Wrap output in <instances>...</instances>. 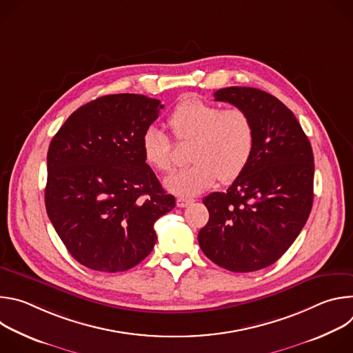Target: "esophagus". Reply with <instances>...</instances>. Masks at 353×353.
Here are the masks:
<instances>
[{
	"label": "esophagus",
	"instance_id": "34e87169",
	"mask_svg": "<svg viewBox=\"0 0 353 353\" xmlns=\"http://www.w3.org/2000/svg\"><path fill=\"white\" fill-rule=\"evenodd\" d=\"M192 203H194V199H191V198L180 196V198L176 199V205H177L179 208H185V207H188V205L192 204Z\"/></svg>",
	"mask_w": 353,
	"mask_h": 353
}]
</instances>
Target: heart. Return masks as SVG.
<instances>
[{
	"label": "heart",
	"instance_id": "obj_1",
	"mask_svg": "<svg viewBox=\"0 0 353 353\" xmlns=\"http://www.w3.org/2000/svg\"><path fill=\"white\" fill-rule=\"evenodd\" d=\"M168 123L180 141L191 139L188 168L165 180L177 195L191 196L222 183L234 181L248 166L256 148V127L247 112L223 109L196 97H185L169 114ZM145 163L159 173L173 169L172 142L157 127H148L141 137Z\"/></svg>",
	"mask_w": 353,
	"mask_h": 353
}]
</instances>
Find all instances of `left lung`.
Instances as JSON below:
<instances>
[{"label":"left lung","mask_w":353,"mask_h":353,"mask_svg":"<svg viewBox=\"0 0 353 353\" xmlns=\"http://www.w3.org/2000/svg\"><path fill=\"white\" fill-rule=\"evenodd\" d=\"M248 113L256 148L245 170L225 192L203 203L210 221L198 243L216 265L253 272L272 265L303 229L313 205V149L294 114L275 96L245 86L214 93Z\"/></svg>","instance_id":"obj_1"}]
</instances>
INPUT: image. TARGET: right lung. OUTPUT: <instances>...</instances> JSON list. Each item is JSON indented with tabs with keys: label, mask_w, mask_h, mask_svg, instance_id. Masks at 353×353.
Masks as SVG:
<instances>
[{
	"label": "right lung",
	"mask_w": 353,
	"mask_h": 353,
	"mask_svg": "<svg viewBox=\"0 0 353 353\" xmlns=\"http://www.w3.org/2000/svg\"><path fill=\"white\" fill-rule=\"evenodd\" d=\"M163 105L143 94L97 97L75 110L47 152V215L70 254L100 272L139 264L157 243L155 222L176 199L141 152Z\"/></svg>",
	"instance_id": "obj_1"
}]
</instances>
